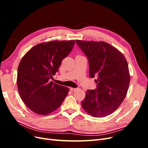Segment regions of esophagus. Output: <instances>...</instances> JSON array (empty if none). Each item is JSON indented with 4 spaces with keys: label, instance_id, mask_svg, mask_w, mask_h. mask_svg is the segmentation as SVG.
Instances as JSON below:
<instances>
[{
    "label": "esophagus",
    "instance_id": "34e87169",
    "mask_svg": "<svg viewBox=\"0 0 148 148\" xmlns=\"http://www.w3.org/2000/svg\"><path fill=\"white\" fill-rule=\"evenodd\" d=\"M71 91H76L77 90V88H70Z\"/></svg>",
    "mask_w": 148,
    "mask_h": 148
}]
</instances>
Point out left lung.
<instances>
[{"mask_svg":"<svg viewBox=\"0 0 148 148\" xmlns=\"http://www.w3.org/2000/svg\"><path fill=\"white\" fill-rule=\"evenodd\" d=\"M76 42L88 59L89 77L97 78V88L87 90L82 106L94 117H106L117 110L126 97L130 81L127 61L122 52L106 42Z\"/></svg>","mask_w":148,"mask_h":148,"instance_id":"8db88e82","label":"left lung"}]
</instances>
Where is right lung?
Masks as SVG:
<instances>
[{
  "mask_svg": "<svg viewBox=\"0 0 148 148\" xmlns=\"http://www.w3.org/2000/svg\"><path fill=\"white\" fill-rule=\"evenodd\" d=\"M75 40L37 44L22 57L18 67L17 87L22 101L33 112L48 115L61 106L69 88L50 79L59 71L62 60L75 45Z\"/></svg>",
  "mask_w": 148,
  "mask_h": 148,
  "instance_id": "1",
  "label": "right lung"
}]
</instances>
